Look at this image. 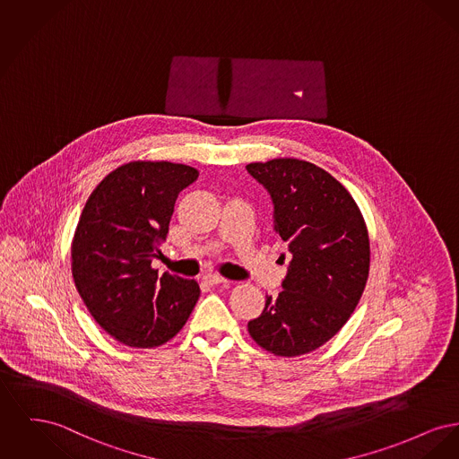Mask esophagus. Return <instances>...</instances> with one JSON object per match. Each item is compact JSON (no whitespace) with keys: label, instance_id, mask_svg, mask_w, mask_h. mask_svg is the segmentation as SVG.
<instances>
[{"label":"esophagus","instance_id":"34e87169","mask_svg":"<svg viewBox=\"0 0 459 459\" xmlns=\"http://www.w3.org/2000/svg\"><path fill=\"white\" fill-rule=\"evenodd\" d=\"M204 281H206L208 284H212V286H216V284H229V282H230L229 279L220 277V275H216V273H206V275H204Z\"/></svg>","mask_w":459,"mask_h":459}]
</instances>
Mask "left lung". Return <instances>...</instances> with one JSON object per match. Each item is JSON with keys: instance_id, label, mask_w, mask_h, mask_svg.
Instances as JSON below:
<instances>
[{"instance_id": "8db88e82", "label": "left lung", "mask_w": 459, "mask_h": 459, "mask_svg": "<svg viewBox=\"0 0 459 459\" xmlns=\"http://www.w3.org/2000/svg\"><path fill=\"white\" fill-rule=\"evenodd\" d=\"M273 204V230L291 262L279 297H267L251 338L281 357L319 349L349 321L369 273V236L359 206L334 177L293 158L251 162Z\"/></svg>"}]
</instances>
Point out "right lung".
Here are the masks:
<instances>
[{"label":"right lung","mask_w":459,"mask_h":459,"mask_svg":"<svg viewBox=\"0 0 459 459\" xmlns=\"http://www.w3.org/2000/svg\"><path fill=\"white\" fill-rule=\"evenodd\" d=\"M197 169L168 161L119 166L97 186L71 247L73 277L93 319L135 349L160 347L187 323L201 290L151 264L161 255L178 194Z\"/></svg>","instance_id":"obj_1"}]
</instances>
